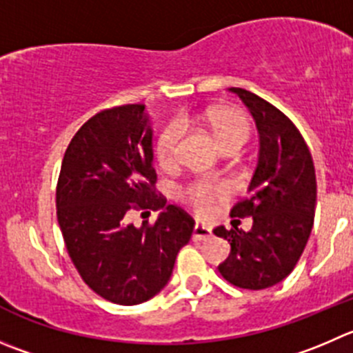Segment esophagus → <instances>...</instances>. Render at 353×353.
<instances>
[{
    "mask_svg": "<svg viewBox=\"0 0 353 353\" xmlns=\"http://www.w3.org/2000/svg\"><path fill=\"white\" fill-rule=\"evenodd\" d=\"M210 237H211V230L208 229V227H204V225H199V223L194 227V232H192L194 241H206L210 239Z\"/></svg>",
    "mask_w": 353,
    "mask_h": 353,
    "instance_id": "obj_1",
    "label": "esophagus"
}]
</instances>
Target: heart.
I'll return each instance as SVG.
<instances>
[{"mask_svg":"<svg viewBox=\"0 0 353 353\" xmlns=\"http://www.w3.org/2000/svg\"><path fill=\"white\" fill-rule=\"evenodd\" d=\"M206 121L216 142L223 150L246 145L251 137V124L248 117L239 110L232 109H211L206 112ZM189 117H174L161 130L156 140V156L163 166H171L176 163L180 152V142L185 133V124ZM229 182L223 180H197L187 183L180 189L182 203L197 216H210L220 201L230 196Z\"/></svg>","mask_w":353,"mask_h":353,"instance_id":"obj_1","label":"heart"}]
</instances>
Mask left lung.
Wrapping results in <instances>:
<instances>
[{"label": "left lung", "mask_w": 353, "mask_h": 353, "mask_svg": "<svg viewBox=\"0 0 353 353\" xmlns=\"http://www.w3.org/2000/svg\"><path fill=\"white\" fill-rule=\"evenodd\" d=\"M248 105L260 132V157L250 185L230 216H253L250 232L214 229L229 241L221 277L241 290H265L286 279L310 237L317 180L300 130L277 107L243 88H230Z\"/></svg>", "instance_id": "8db88e82"}]
</instances>
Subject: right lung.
I'll return each instance as SVG.
<instances>
[{"label":"right lung","instance_id":"1","mask_svg":"<svg viewBox=\"0 0 353 353\" xmlns=\"http://www.w3.org/2000/svg\"><path fill=\"white\" fill-rule=\"evenodd\" d=\"M145 105L103 109L72 137L57 182V220L81 279L103 300L139 305L170 281L194 220L157 194L152 130ZM165 211L140 230L125 225L130 210Z\"/></svg>","mask_w":353,"mask_h":353}]
</instances>
